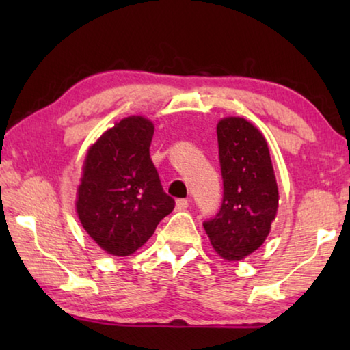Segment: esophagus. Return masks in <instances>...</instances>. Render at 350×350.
I'll return each instance as SVG.
<instances>
[{
  "instance_id": "obj_1",
  "label": "esophagus",
  "mask_w": 350,
  "mask_h": 350,
  "mask_svg": "<svg viewBox=\"0 0 350 350\" xmlns=\"http://www.w3.org/2000/svg\"><path fill=\"white\" fill-rule=\"evenodd\" d=\"M185 208H188V200L187 199H179L176 202V210H179V211H182V210H185Z\"/></svg>"
}]
</instances>
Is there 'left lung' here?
<instances>
[{
	"label": "left lung",
	"mask_w": 350,
	"mask_h": 350,
	"mask_svg": "<svg viewBox=\"0 0 350 350\" xmlns=\"http://www.w3.org/2000/svg\"><path fill=\"white\" fill-rule=\"evenodd\" d=\"M224 179L222 206L204 224L216 253L241 260L264 244L276 219L280 193L269 144L244 117H224L216 126Z\"/></svg>",
	"instance_id": "obj_1"
}]
</instances>
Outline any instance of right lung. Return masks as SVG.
Returning a JSON list of instances; mask_svg holds the SVG:
<instances>
[{"mask_svg":"<svg viewBox=\"0 0 350 350\" xmlns=\"http://www.w3.org/2000/svg\"><path fill=\"white\" fill-rule=\"evenodd\" d=\"M154 123L144 116L116 122L86 151L75 211L94 242L129 256L174 208L150 157Z\"/></svg>","mask_w":350,"mask_h":350,"instance_id":"right-lung-1","label":"right lung"}]
</instances>
